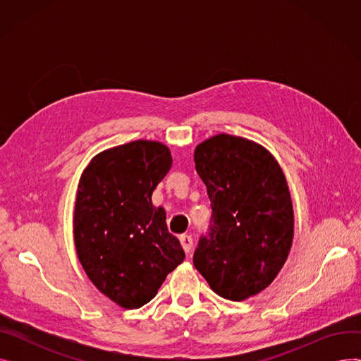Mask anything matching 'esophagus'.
<instances>
[{
    "mask_svg": "<svg viewBox=\"0 0 361 361\" xmlns=\"http://www.w3.org/2000/svg\"><path fill=\"white\" fill-rule=\"evenodd\" d=\"M180 243L183 245V249L185 253H190L192 247H193V238L188 235V234H183L180 235Z\"/></svg>",
    "mask_w": 361,
    "mask_h": 361,
    "instance_id": "34e87169",
    "label": "esophagus"
}]
</instances>
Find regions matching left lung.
<instances>
[{
    "mask_svg": "<svg viewBox=\"0 0 361 361\" xmlns=\"http://www.w3.org/2000/svg\"><path fill=\"white\" fill-rule=\"evenodd\" d=\"M196 173L212 203V225L193 263L218 295L247 300L268 288L294 238L288 183L271 152L221 133L195 149Z\"/></svg>",
    "mask_w": 361,
    "mask_h": 361,
    "instance_id": "1",
    "label": "left lung"
}]
</instances>
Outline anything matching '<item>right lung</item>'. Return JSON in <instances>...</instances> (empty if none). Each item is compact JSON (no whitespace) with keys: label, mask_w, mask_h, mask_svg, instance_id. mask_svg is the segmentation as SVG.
I'll use <instances>...</instances> for the list:
<instances>
[{"label":"right lung","mask_w":361,"mask_h":361,"mask_svg":"<svg viewBox=\"0 0 361 361\" xmlns=\"http://www.w3.org/2000/svg\"><path fill=\"white\" fill-rule=\"evenodd\" d=\"M173 166L168 146L136 140L94 155L75 195L73 238L90 282L123 309L154 298L185 255L152 193Z\"/></svg>","instance_id":"add662e5"}]
</instances>
